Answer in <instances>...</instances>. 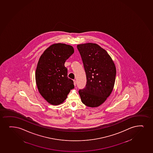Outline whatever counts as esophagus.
Wrapping results in <instances>:
<instances>
[{
	"instance_id": "obj_1",
	"label": "esophagus",
	"mask_w": 153,
	"mask_h": 153,
	"mask_svg": "<svg viewBox=\"0 0 153 153\" xmlns=\"http://www.w3.org/2000/svg\"><path fill=\"white\" fill-rule=\"evenodd\" d=\"M74 85L75 86H76V81L75 80H74Z\"/></svg>"
}]
</instances>
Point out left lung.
<instances>
[{"mask_svg":"<svg viewBox=\"0 0 153 153\" xmlns=\"http://www.w3.org/2000/svg\"><path fill=\"white\" fill-rule=\"evenodd\" d=\"M86 73V85L79 91L81 101L86 106H100L111 95L115 85L116 69L104 49L97 44L78 45Z\"/></svg>","mask_w":153,"mask_h":153,"instance_id":"1","label":"left lung"}]
</instances>
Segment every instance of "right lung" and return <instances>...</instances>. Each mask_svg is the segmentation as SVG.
I'll list each match as a JSON object with an SVG mask.
<instances>
[{
    "mask_svg": "<svg viewBox=\"0 0 153 153\" xmlns=\"http://www.w3.org/2000/svg\"><path fill=\"white\" fill-rule=\"evenodd\" d=\"M74 52L73 47L55 43L45 50L38 61L35 79L38 91L48 102L61 104L67 99L74 82L68 77L65 63Z\"/></svg>",
    "mask_w": 153,
    "mask_h": 153,
    "instance_id": "obj_1",
    "label": "right lung"
}]
</instances>
